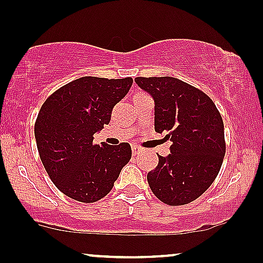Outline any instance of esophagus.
Returning <instances> with one entry per match:
<instances>
[{
  "mask_svg": "<svg viewBox=\"0 0 263 263\" xmlns=\"http://www.w3.org/2000/svg\"><path fill=\"white\" fill-rule=\"evenodd\" d=\"M140 152V148L139 146H132V153H133V155H138V153H139Z\"/></svg>",
  "mask_w": 263,
  "mask_h": 263,
  "instance_id": "1",
  "label": "esophagus"
}]
</instances>
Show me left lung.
I'll return each mask as SVG.
<instances>
[{"label": "left lung", "instance_id": "1", "mask_svg": "<svg viewBox=\"0 0 263 263\" xmlns=\"http://www.w3.org/2000/svg\"><path fill=\"white\" fill-rule=\"evenodd\" d=\"M154 99L155 132H166L171 154L159 155L149 172V187L169 205H183L202 196L221 169L226 153L224 125L212 99L179 79L135 78Z\"/></svg>", "mask_w": 263, "mask_h": 263}]
</instances>
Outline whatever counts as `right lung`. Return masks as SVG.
<instances>
[{"instance_id":"right-lung-1","label":"right lung","mask_w":263,"mask_h":263,"mask_svg":"<svg viewBox=\"0 0 263 263\" xmlns=\"http://www.w3.org/2000/svg\"><path fill=\"white\" fill-rule=\"evenodd\" d=\"M132 78L84 76L66 84L42 104L35 123L41 162L50 179L70 198L92 203L114 187L132 158L128 143L94 144L111 110L128 94Z\"/></svg>"}]
</instances>
